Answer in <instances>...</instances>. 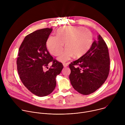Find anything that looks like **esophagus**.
<instances>
[{
  "label": "esophagus",
  "mask_w": 125,
  "mask_h": 125,
  "mask_svg": "<svg viewBox=\"0 0 125 125\" xmlns=\"http://www.w3.org/2000/svg\"><path fill=\"white\" fill-rule=\"evenodd\" d=\"M63 66L64 67H67L68 66V63H63Z\"/></svg>",
  "instance_id": "1"
}]
</instances>
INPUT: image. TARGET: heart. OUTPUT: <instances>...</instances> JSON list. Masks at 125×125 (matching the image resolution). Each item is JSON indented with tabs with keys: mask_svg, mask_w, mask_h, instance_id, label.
I'll return each instance as SVG.
<instances>
[{
	"mask_svg": "<svg viewBox=\"0 0 125 125\" xmlns=\"http://www.w3.org/2000/svg\"><path fill=\"white\" fill-rule=\"evenodd\" d=\"M56 34L57 36L48 37L46 45L51 54L57 56L65 43V49L57 58L61 62L68 61L73 56L75 58L81 57L90 50L93 43V33L83 27H62L57 30Z\"/></svg>",
	"mask_w": 125,
	"mask_h": 125,
	"instance_id": "obj_1",
	"label": "heart"
}]
</instances>
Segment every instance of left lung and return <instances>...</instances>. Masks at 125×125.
I'll return each instance as SVG.
<instances>
[{
    "label": "left lung",
    "mask_w": 125,
    "mask_h": 125,
    "mask_svg": "<svg viewBox=\"0 0 125 125\" xmlns=\"http://www.w3.org/2000/svg\"><path fill=\"white\" fill-rule=\"evenodd\" d=\"M69 79L76 91L88 95L95 92L109 75L110 58L105 42L99 34L90 50L69 65Z\"/></svg>",
    "instance_id": "obj_1"
}]
</instances>
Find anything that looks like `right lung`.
<instances>
[{"label": "right lung", "instance_id": "obj_1", "mask_svg": "<svg viewBox=\"0 0 125 125\" xmlns=\"http://www.w3.org/2000/svg\"><path fill=\"white\" fill-rule=\"evenodd\" d=\"M52 31V28H45L27 35L19 48L17 60L22 82L31 93L40 97L54 91L56 77L63 68L61 63L53 59L46 48V41ZM51 62L52 66L44 72L43 68Z\"/></svg>", "mask_w": 125, "mask_h": 125}]
</instances>
